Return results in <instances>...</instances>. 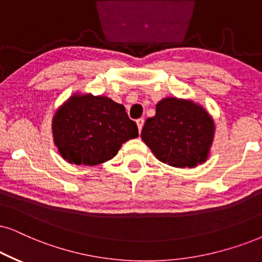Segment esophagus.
<instances>
[{
  "instance_id": "34e87169",
  "label": "esophagus",
  "mask_w": 262,
  "mask_h": 262,
  "mask_svg": "<svg viewBox=\"0 0 262 262\" xmlns=\"http://www.w3.org/2000/svg\"><path fill=\"white\" fill-rule=\"evenodd\" d=\"M144 118H139V120H137V124H138V129L139 132H141L142 127H144Z\"/></svg>"
}]
</instances>
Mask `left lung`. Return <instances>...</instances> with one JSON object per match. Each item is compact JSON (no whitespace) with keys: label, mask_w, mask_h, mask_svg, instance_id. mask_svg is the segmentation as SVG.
Wrapping results in <instances>:
<instances>
[{"label":"left lung","mask_w":262,"mask_h":262,"mask_svg":"<svg viewBox=\"0 0 262 262\" xmlns=\"http://www.w3.org/2000/svg\"><path fill=\"white\" fill-rule=\"evenodd\" d=\"M215 122L205 108L191 99L163 98L156 115L147 118L141 139L158 161L175 168H194L210 155Z\"/></svg>","instance_id":"8db88e82"}]
</instances>
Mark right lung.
<instances>
[{"label": "right lung", "instance_id": "right-lung-1", "mask_svg": "<svg viewBox=\"0 0 262 262\" xmlns=\"http://www.w3.org/2000/svg\"><path fill=\"white\" fill-rule=\"evenodd\" d=\"M52 134L62 160L88 167L112 160L122 144L139 137L123 105L105 95L78 92L54 112Z\"/></svg>", "mask_w": 262, "mask_h": 262}]
</instances>
